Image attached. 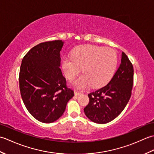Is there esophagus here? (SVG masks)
Listing matches in <instances>:
<instances>
[{
  "label": "esophagus",
  "mask_w": 154,
  "mask_h": 154,
  "mask_svg": "<svg viewBox=\"0 0 154 154\" xmlns=\"http://www.w3.org/2000/svg\"><path fill=\"white\" fill-rule=\"evenodd\" d=\"M81 93L80 92H77V91H75V96H79Z\"/></svg>",
  "instance_id": "esophagus-1"
}]
</instances>
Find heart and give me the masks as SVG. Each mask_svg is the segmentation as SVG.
Returning a JSON list of instances; mask_svg holds the SVG:
<instances>
[{
	"label": "heart",
	"instance_id": "1",
	"mask_svg": "<svg viewBox=\"0 0 154 154\" xmlns=\"http://www.w3.org/2000/svg\"><path fill=\"white\" fill-rule=\"evenodd\" d=\"M116 51L94 45H85L75 48L71 57L62 61V69L68 79L72 80L79 74L81 68L83 75L71 83L77 90L89 86H103L110 80L117 65Z\"/></svg>",
	"mask_w": 154,
	"mask_h": 154
}]
</instances>
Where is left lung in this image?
Returning <instances> with one entry per match:
<instances>
[{
  "mask_svg": "<svg viewBox=\"0 0 154 154\" xmlns=\"http://www.w3.org/2000/svg\"><path fill=\"white\" fill-rule=\"evenodd\" d=\"M134 68L125 53L121 63L106 85L88 94L89 103L84 109L87 117L97 124H106L119 115L131 97Z\"/></svg>",
  "mask_w": 154,
  "mask_h": 154,
  "instance_id": "left-lung-1",
  "label": "left lung"
}]
</instances>
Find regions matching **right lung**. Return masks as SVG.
Listing matches in <instances>:
<instances>
[{
	"label": "right lung",
	"instance_id": "add662e5",
	"mask_svg": "<svg viewBox=\"0 0 154 154\" xmlns=\"http://www.w3.org/2000/svg\"><path fill=\"white\" fill-rule=\"evenodd\" d=\"M63 44L62 40L39 44L22 59L19 73L22 99L28 112L41 122L60 119L74 96L60 68Z\"/></svg>",
	"mask_w": 154,
	"mask_h": 154
}]
</instances>
